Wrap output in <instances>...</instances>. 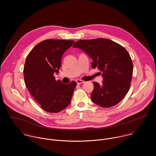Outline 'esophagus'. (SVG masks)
<instances>
[{
	"mask_svg": "<svg viewBox=\"0 0 156 156\" xmlns=\"http://www.w3.org/2000/svg\"><path fill=\"white\" fill-rule=\"evenodd\" d=\"M76 82L77 84H83V83H84V81L83 80H77L76 81Z\"/></svg>",
	"mask_w": 156,
	"mask_h": 156,
	"instance_id": "esophagus-1",
	"label": "esophagus"
}]
</instances>
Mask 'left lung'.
Wrapping results in <instances>:
<instances>
[{"instance_id": "obj_1", "label": "left lung", "mask_w": 156, "mask_h": 156, "mask_svg": "<svg viewBox=\"0 0 156 156\" xmlns=\"http://www.w3.org/2000/svg\"><path fill=\"white\" fill-rule=\"evenodd\" d=\"M73 47L89 55L93 60L92 68L102 72V84L93 82L92 101L104 108L120 102L130 87L133 73V62L127 51L118 43L105 38L80 40Z\"/></svg>"}]
</instances>
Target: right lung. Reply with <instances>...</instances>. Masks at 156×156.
<instances>
[{
    "instance_id": "1",
    "label": "right lung",
    "mask_w": 156,
    "mask_h": 156,
    "mask_svg": "<svg viewBox=\"0 0 156 156\" xmlns=\"http://www.w3.org/2000/svg\"><path fill=\"white\" fill-rule=\"evenodd\" d=\"M74 41L46 39L39 42L27 57L24 80L28 90L36 101L46 112L57 113L70 102L76 86L75 81L65 84L55 80L63 53Z\"/></svg>"
}]
</instances>
